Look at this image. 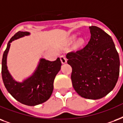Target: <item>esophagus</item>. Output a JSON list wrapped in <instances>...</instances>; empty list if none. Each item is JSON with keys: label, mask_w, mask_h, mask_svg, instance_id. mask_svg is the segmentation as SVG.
<instances>
[{"label": "esophagus", "mask_w": 123, "mask_h": 123, "mask_svg": "<svg viewBox=\"0 0 123 123\" xmlns=\"http://www.w3.org/2000/svg\"><path fill=\"white\" fill-rule=\"evenodd\" d=\"M60 59H61V62L62 64H65L67 61H66V59L65 55H61L60 56Z\"/></svg>", "instance_id": "34e87169"}]
</instances>
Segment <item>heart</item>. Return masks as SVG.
Returning <instances> with one entry per match:
<instances>
[{"label": "heart", "mask_w": 123, "mask_h": 123, "mask_svg": "<svg viewBox=\"0 0 123 123\" xmlns=\"http://www.w3.org/2000/svg\"><path fill=\"white\" fill-rule=\"evenodd\" d=\"M75 39H76V36H75V35H74V36H72V37H71V40H72V41H74V40H75ZM83 43H84V40L82 39H80L77 41V46H81V45L83 44Z\"/></svg>", "instance_id": "1"}]
</instances>
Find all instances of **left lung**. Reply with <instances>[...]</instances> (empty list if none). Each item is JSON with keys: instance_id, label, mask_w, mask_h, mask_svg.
<instances>
[{"instance_id": "obj_1", "label": "left lung", "mask_w": 123, "mask_h": 123, "mask_svg": "<svg viewBox=\"0 0 123 123\" xmlns=\"http://www.w3.org/2000/svg\"><path fill=\"white\" fill-rule=\"evenodd\" d=\"M91 37L88 44L67 53L72 68V85L82 97L99 99L116 86L119 75V57L113 40L99 27H89Z\"/></svg>"}]
</instances>
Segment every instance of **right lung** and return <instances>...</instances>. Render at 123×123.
Instances as JSON below:
<instances>
[{
  "mask_svg": "<svg viewBox=\"0 0 123 123\" xmlns=\"http://www.w3.org/2000/svg\"><path fill=\"white\" fill-rule=\"evenodd\" d=\"M27 31H18L7 43L2 60V77L7 92L22 104L35 106L44 103L52 94L53 81L61 70L62 64L59 58L55 61L41 59L38 66L32 75L22 82L14 80L7 70V55L10 43L15 39L29 35Z\"/></svg>",
  "mask_w": 123,
  "mask_h": 123,
  "instance_id": "right-lung-1",
  "label": "right lung"
}]
</instances>
